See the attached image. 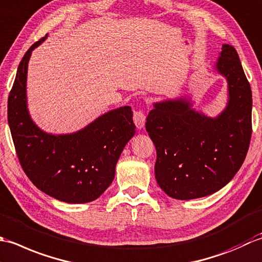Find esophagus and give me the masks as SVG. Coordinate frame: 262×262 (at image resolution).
Instances as JSON below:
<instances>
[{"label":"esophagus","instance_id":"obj_1","mask_svg":"<svg viewBox=\"0 0 262 262\" xmlns=\"http://www.w3.org/2000/svg\"><path fill=\"white\" fill-rule=\"evenodd\" d=\"M133 122L139 130H141L146 123V115L142 111H136L133 113Z\"/></svg>","mask_w":262,"mask_h":262}]
</instances>
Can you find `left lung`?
I'll use <instances>...</instances> for the list:
<instances>
[{
    "instance_id": "left-lung-1",
    "label": "left lung",
    "mask_w": 262,
    "mask_h": 262,
    "mask_svg": "<svg viewBox=\"0 0 262 262\" xmlns=\"http://www.w3.org/2000/svg\"><path fill=\"white\" fill-rule=\"evenodd\" d=\"M213 71L227 82V104L215 117L193 108L189 95L152 103L146 130L157 151L155 178L170 198L191 200L224 188L247 156L252 93L237 53L223 45Z\"/></svg>"
}]
</instances>
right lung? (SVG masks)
Returning a JSON list of instances; mask_svg holds the SVG:
<instances>
[{"label":"right lung","mask_w":262,"mask_h":262,"mask_svg":"<svg viewBox=\"0 0 262 262\" xmlns=\"http://www.w3.org/2000/svg\"><path fill=\"white\" fill-rule=\"evenodd\" d=\"M30 47L21 60L9 95L8 122L19 162L37 188L68 204H86L113 182L122 151L136 135L130 106L101 114L72 133H47L33 121L27 100Z\"/></svg>","instance_id":"right-lung-1"}]
</instances>
